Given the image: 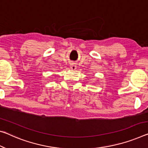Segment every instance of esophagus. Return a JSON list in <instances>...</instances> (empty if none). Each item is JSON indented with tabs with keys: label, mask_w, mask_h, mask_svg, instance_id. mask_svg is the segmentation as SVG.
<instances>
[{
	"label": "esophagus",
	"mask_w": 148,
	"mask_h": 148,
	"mask_svg": "<svg viewBox=\"0 0 148 148\" xmlns=\"http://www.w3.org/2000/svg\"><path fill=\"white\" fill-rule=\"evenodd\" d=\"M70 69H71L72 70H76V68H77V66L74 64V63H71V64H70Z\"/></svg>",
	"instance_id": "34e87169"
}]
</instances>
